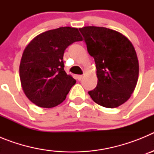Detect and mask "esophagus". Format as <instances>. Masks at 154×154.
<instances>
[{
  "mask_svg": "<svg viewBox=\"0 0 154 154\" xmlns=\"http://www.w3.org/2000/svg\"><path fill=\"white\" fill-rule=\"evenodd\" d=\"M76 78H77V79H78L79 81H80V80L82 79L83 75H76Z\"/></svg>",
  "mask_w": 154,
  "mask_h": 154,
  "instance_id": "34e87169",
  "label": "esophagus"
}]
</instances>
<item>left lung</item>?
I'll use <instances>...</instances> for the list:
<instances>
[{
  "mask_svg": "<svg viewBox=\"0 0 154 154\" xmlns=\"http://www.w3.org/2000/svg\"><path fill=\"white\" fill-rule=\"evenodd\" d=\"M79 31L97 70V86L89 91V96L103 107L119 106L130 99L138 81L135 48L125 35L115 30L86 26Z\"/></svg>",
  "mask_w": 154,
  "mask_h": 154,
  "instance_id": "left-lung-1",
  "label": "left lung"
}]
</instances>
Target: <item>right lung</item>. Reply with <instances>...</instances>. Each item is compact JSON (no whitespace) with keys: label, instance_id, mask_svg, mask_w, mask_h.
I'll list each match as a JSON object with an SVG mask.
<instances>
[{"label":"right lung","instance_id":"right-lung-1","mask_svg":"<svg viewBox=\"0 0 154 154\" xmlns=\"http://www.w3.org/2000/svg\"><path fill=\"white\" fill-rule=\"evenodd\" d=\"M82 41L79 29L61 27L37 35L25 47L19 75L25 96L42 108L62 103L75 79L64 70L63 55L73 42Z\"/></svg>","mask_w":154,"mask_h":154}]
</instances>
